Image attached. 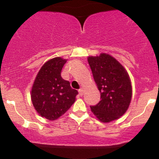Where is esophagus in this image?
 <instances>
[{
  "label": "esophagus",
  "mask_w": 159,
  "mask_h": 159,
  "mask_svg": "<svg viewBox=\"0 0 159 159\" xmlns=\"http://www.w3.org/2000/svg\"><path fill=\"white\" fill-rule=\"evenodd\" d=\"M78 93H79L80 96H83V94H84V90L82 88L79 89V90H78Z\"/></svg>",
  "instance_id": "esophagus-1"
}]
</instances>
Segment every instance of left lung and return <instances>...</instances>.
I'll return each mask as SVG.
<instances>
[{
    "mask_svg": "<svg viewBox=\"0 0 159 159\" xmlns=\"http://www.w3.org/2000/svg\"><path fill=\"white\" fill-rule=\"evenodd\" d=\"M94 81L101 93L100 101L91 111L100 121L108 123L123 116L132 99V84L124 67L109 54L89 57Z\"/></svg>",
    "mask_w": 159,
    "mask_h": 159,
    "instance_id": "8db88e82",
    "label": "left lung"
}]
</instances>
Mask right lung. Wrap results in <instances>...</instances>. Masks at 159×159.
<instances>
[{
  "mask_svg": "<svg viewBox=\"0 0 159 159\" xmlns=\"http://www.w3.org/2000/svg\"><path fill=\"white\" fill-rule=\"evenodd\" d=\"M66 62L61 57L47 61L38 72L32 87L33 105L42 116L49 120H55L65 114L78 94L61 77Z\"/></svg>",
  "mask_w": 159,
  "mask_h": 159,
  "instance_id": "right-lung-1",
  "label": "right lung"
}]
</instances>
